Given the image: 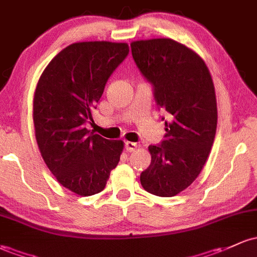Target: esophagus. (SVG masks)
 I'll return each instance as SVG.
<instances>
[{"label": "esophagus", "instance_id": "obj_1", "mask_svg": "<svg viewBox=\"0 0 257 257\" xmlns=\"http://www.w3.org/2000/svg\"><path fill=\"white\" fill-rule=\"evenodd\" d=\"M137 147H139V145L135 142H130V141H127V142L125 143V148L127 152H135L137 150Z\"/></svg>", "mask_w": 257, "mask_h": 257}]
</instances>
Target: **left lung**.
I'll return each mask as SVG.
<instances>
[{
	"instance_id": "obj_1",
	"label": "left lung",
	"mask_w": 257,
	"mask_h": 257,
	"mask_svg": "<svg viewBox=\"0 0 257 257\" xmlns=\"http://www.w3.org/2000/svg\"><path fill=\"white\" fill-rule=\"evenodd\" d=\"M131 51L153 84L157 104L170 116L162 146L148 147L152 159L141 185L172 197L194 183L209 156L218 117L214 84L202 57L169 38L132 41Z\"/></svg>"
}]
</instances>
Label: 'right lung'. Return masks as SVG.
Wrapping results in <instances>:
<instances>
[{"label": "right lung", "instance_id": "add662e5", "mask_svg": "<svg viewBox=\"0 0 257 257\" xmlns=\"http://www.w3.org/2000/svg\"><path fill=\"white\" fill-rule=\"evenodd\" d=\"M126 43L68 45L41 73L33 99L35 139L44 162L63 187L79 196L103 191L120 161L121 140L85 127L106 81L128 54Z\"/></svg>", "mask_w": 257, "mask_h": 257}]
</instances>
